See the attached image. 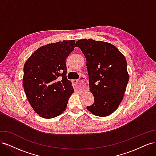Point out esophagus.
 Masks as SVG:
<instances>
[{
  "instance_id": "34e87169",
  "label": "esophagus",
  "mask_w": 156,
  "mask_h": 156,
  "mask_svg": "<svg viewBox=\"0 0 156 156\" xmlns=\"http://www.w3.org/2000/svg\"><path fill=\"white\" fill-rule=\"evenodd\" d=\"M73 84L75 88L77 90H84L87 87V84L85 78L81 77L80 80H73Z\"/></svg>"
}]
</instances>
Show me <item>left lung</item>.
<instances>
[{"instance_id":"1","label":"left lung","mask_w":156,"mask_h":156,"mask_svg":"<svg viewBox=\"0 0 156 156\" xmlns=\"http://www.w3.org/2000/svg\"><path fill=\"white\" fill-rule=\"evenodd\" d=\"M75 47L86 58L90 90L94 97L87 110L98 116L111 115L123 100L129 81L125 56L114 45L105 41L83 39Z\"/></svg>"}]
</instances>
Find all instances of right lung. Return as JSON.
Returning <instances> with one entry per match:
<instances>
[{
    "label": "right lung",
    "mask_w": 156,
    "mask_h": 156,
    "mask_svg": "<svg viewBox=\"0 0 156 156\" xmlns=\"http://www.w3.org/2000/svg\"><path fill=\"white\" fill-rule=\"evenodd\" d=\"M74 48L75 40L41 46L24 65L25 94L33 109L42 118L53 119L66 108L74 90L66 77V60Z\"/></svg>",
    "instance_id": "right-lung-1"
}]
</instances>
